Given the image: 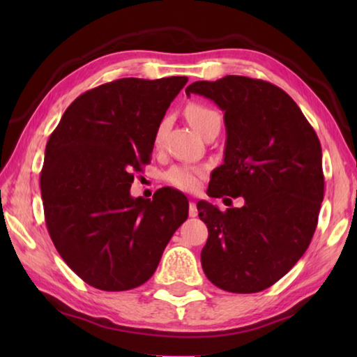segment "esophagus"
<instances>
[{
	"label": "esophagus",
	"instance_id": "1",
	"mask_svg": "<svg viewBox=\"0 0 357 357\" xmlns=\"http://www.w3.org/2000/svg\"><path fill=\"white\" fill-rule=\"evenodd\" d=\"M189 215L190 217H197L198 215V209H197L195 202H190V204H189Z\"/></svg>",
	"mask_w": 357,
	"mask_h": 357
}]
</instances>
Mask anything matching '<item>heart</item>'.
I'll use <instances>...</instances> for the list:
<instances>
[{
  "label": "heart",
  "mask_w": 357,
  "mask_h": 357,
  "mask_svg": "<svg viewBox=\"0 0 357 357\" xmlns=\"http://www.w3.org/2000/svg\"><path fill=\"white\" fill-rule=\"evenodd\" d=\"M185 116L190 124L203 135L209 128L222 123L220 114L214 108L203 104H190L185 108ZM165 123H160L155 132V143H160L162 134H164ZM204 176H206V168L203 167H173L165 174V179L173 187L185 192H195L202 185Z\"/></svg>",
  "instance_id": "1"
}]
</instances>
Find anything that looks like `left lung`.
I'll return each instance as SVG.
<instances>
[{
	"label": "left lung",
	"instance_id": "8db88e82",
	"mask_svg": "<svg viewBox=\"0 0 357 357\" xmlns=\"http://www.w3.org/2000/svg\"><path fill=\"white\" fill-rule=\"evenodd\" d=\"M185 94L214 100L227 129L223 164L208 195L243 197L225 213L198 202L209 236L202 250L208 279L229 293H258L304 255L324 195L321 144L298 104L275 84L243 75L195 82Z\"/></svg>",
	"mask_w": 357,
	"mask_h": 357
}]
</instances>
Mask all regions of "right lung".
I'll return each mask as SVG.
<instances>
[{"instance_id":"1","label":"right lung","mask_w":357,"mask_h":357,"mask_svg":"<svg viewBox=\"0 0 357 357\" xmlns=\"http://www.w3.org/2000/svg\"><path fill=\"white\" fill-rule=\"evenodd\" d=\"M187 77L119 78L72 102L45 146L40 193L50 238L66 264L104 291L143 285L189 215L174 189L132 198L155 132Z\"/></svg>"}]
</instances>
